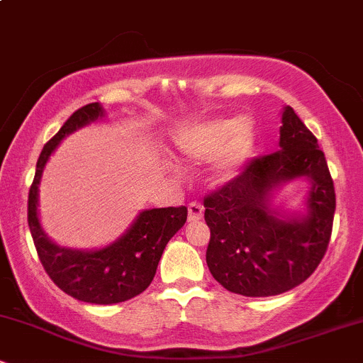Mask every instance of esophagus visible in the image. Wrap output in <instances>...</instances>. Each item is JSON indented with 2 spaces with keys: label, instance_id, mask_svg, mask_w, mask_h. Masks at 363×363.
<instances>
[{
  "label": "esophagus",
  "instance_id": "34e87169",
  "mask_svg": "<svg viewBox=\"0 0 363 363\" xmlns=\"http://www.w3.org/2000/svg\"><path fill=\"white\" fill-rule=\"evenodd\" d=\"M203 211H205V208H203L201 203H198V201H191L189 206H187V213H189L191 222H194V220L201 218Z\"/></svg>",
  "mask_w": 363,
  "mask_h": 363
}]
</instances>
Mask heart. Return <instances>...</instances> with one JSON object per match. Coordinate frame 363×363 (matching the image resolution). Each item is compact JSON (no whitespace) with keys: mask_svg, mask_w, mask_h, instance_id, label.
Instances as JSON below:
<instances>
[{"mask_svg":"<svg viewBox=\"0 0 363 363\" xmlns=\"http://www.w3.org/2000/svg\"><path fill=\"white\" fill-rule=\"evenodd\" d=\"M177 148L189 160H208L223 152L220 174L228 176L251 157L254 129L247 119L211 121L182 133Z\"/></svg>","mask_w":363,"mask_h":363,"instance_id":"1","label":"heart"}]
</instances>
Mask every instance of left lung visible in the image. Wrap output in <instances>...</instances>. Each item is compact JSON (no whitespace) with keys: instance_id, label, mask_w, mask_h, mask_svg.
<instances>
[{"instance_id":"obj_1","label":"left lung","mask_w":363,"mask_h":363,"mask_svg":"<svg viewBox=\"0 0 363 363\" xmlns=\"http://www.w3.org/2000/svg\"><path fill=\"white\" fill-rule=\"evenodd\" d=\"M301 177L311 181L308 211L278 217L269 203L272 191ZM203 205L210 227L206 264L215 280L244 297H272L315 272L331 239L336 196L318 140L286 106L280 150L249 160Z\"/></svg>"}]
</instances>
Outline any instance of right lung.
Here are the masks:
<instances>
[{
	"mask_svg": "<svg viewBox=\"0 0 363 363\" xmlns=\"http://www.w3.org/2000/svg\"><path fill=\"white\" fill-rule=\"evenodd\" d=\"M104 109L99 102L74 111L62 128L44 145L35 177L28 191V227L45 273L65 294L89 303H119L148 289L165 245L186 223V206L145 210L121 239L95 251L61 247L44 234L37 215V196L44 165L65 136L94 121Z\"/></svg>",
	"mask_w": 363,
	"mask_h": 363,
	"instance_id": "right-lung-1",
	"label": "right lung"
}]
</instances>
